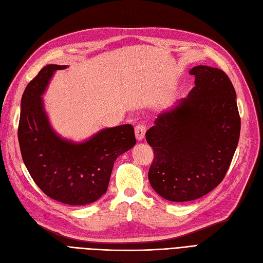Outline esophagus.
I'll return each instance as SVG.
<instances>
[{
    "label": "esophagus",
    "mask_w": 263,
    "mask_h": 263,
    "mask_svg": "<svg viewBox=\"0 0 263 263\" xmlns=\"http://www.w3.org/2000/svg\"><path fill=\"white\" fill-rule=\"evenodd\" d=\"M144 134H146V125L144 124H138L135 127V135L136 138L138 140H142L144 137Z\"/></svg>",
    "instance_id": "esophagus-1"
}]
</instances>
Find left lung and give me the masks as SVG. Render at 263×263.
<instances>
[{"label":"left lung","instance_id":"left-lung-1","mask_svg":"<svg viewBox=\"0 0 263 263\" xmlns=\"http://www.w3.org/2000/svg\"><path fill=\"white\" fill-rule=\"evenodd\" d=\"M195 87L158 115L146 133L153 149L152 188L166 200L185 202L218 186L228 172L240 134L234 86L222 69L196 66Z\"/></svg>","mask_w":263,"mask_h":263}]
</instances>
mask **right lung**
<instances>
[{
  "label": "right lung",
  "mask_w": 263,
  "mask_h": 263,
  "mask_svg": "<svg viewBox=\"0 0 263 263\" xmlns=\"http://www.w3.org/2000/svg\"><path fill=\"white\" fill-rule=\"evenodd\" d=\"M66 65L50 64L27 85L22 97L18 141L33 182L48 197L70 205L98 200L107 189L114 161L136 144L129 124L105 128L74 143L51 128L41 95L53 73Z\"/></svg>",
  "instance_id": "add662e5"
}]
</instances>
